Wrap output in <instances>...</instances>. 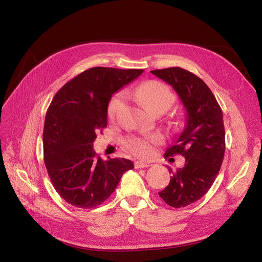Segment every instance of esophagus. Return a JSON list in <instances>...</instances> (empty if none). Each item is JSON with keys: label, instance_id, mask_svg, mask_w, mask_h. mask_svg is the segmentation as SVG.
I'll list each match as a JSON object with an SVG mask.
<instances>
[{"label": "esophagus", "instance_id": "esophagus-1", "mask_svg": "<svg viewBox=\"0 0 262 262\" xmlns=\"http://www.w3.org/2000/svg\"><path fill=\"white\" fill-rule=\"evenodd\" d=\"M149 166H150L149 163H144L140 161L134 162V167L136 168H146V167H149Z\"/></svg>", "mask_w": 262, "mask_h": 262}]
</instances>
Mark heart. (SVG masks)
I'll list each match as a JSON object with an SVG mask.
<instances>
[{"label":"heart","instance_id":"b5f03b06","mask_svg":"<svg viewBox=\"0 0 262 262\" xmlns=\"http://www.w3.org/2000/svg\"><path fill=\"white\" fill-rule=\"evenodd\" d=\"M133 95L152 113L157 112L158 109L167 110L175 101V95H173L170 87L156 80H149L139 84L133 90ZM124 99L125 95L122 92L117 93L110 99L107 109V114L110 119L116 117L119 109L123 105ZM162 141L163 137L160 133L132 136L124 140V147L134 155L146 158L153 154L155 145L162 143Z\"/></svg>","mask_w":262,"mask_h":262}]
</instances>
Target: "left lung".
I'll return each mask as SVG.
<instances>
[{"instance_id":"1","label":"left lung","mask_w":262,"mask_h":262,"mask_svg":"<svg viewBox=\"0 0 262 262\" xmlns=\"http://www.w3.org/2000/svg\"><path fill=\"white\" fill-rule=\"evenodd\" d=\"M177 92L187 110L186 126L165 157L180 154L185 166L172 171L168 186L158 192L172 208H184L207 193L215 180L225 152L223 113L200 77L178 67L150 71Z\"/></svg>"}]
</instances>
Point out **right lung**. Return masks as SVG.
<instances>
[{
    "mask_svg": "<svg viewBox=\"0 0 262 262\" xmlns=\"http://www.w3.org/2000/svg\"><path fill=\"white\" fill-rule=\"evenodd\" d=\"M142 73V69L92 68L54 95L45 119L43 160L54 189L69 204L98 207L112 195L123 173L134 167L126 158L101 160L93 142L107 126L113 94Z\"/></svg>",
    "mask_w": 262,
    "mask_h": 262,
    "instance_id": "add662e5",
    "label": "right lung"
}]
</instances>
